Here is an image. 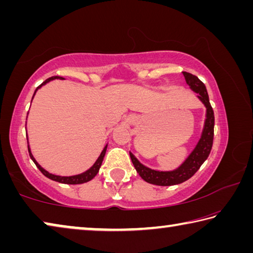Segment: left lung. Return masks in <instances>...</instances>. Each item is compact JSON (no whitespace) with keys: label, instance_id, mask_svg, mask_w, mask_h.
Listing matches in <instances>:
<instances>
[{"label":"left lung","instance_id":"1","mask_svg":"<svg viewBox=\"0 0 253 253\" xmlns=\"http://www.w3.org/2000/svg\"><path fill=\"white\" fill-rule=\"evenodd\" d=\"M183 76L185 78L186 84L190 85L192 90L198 93V98L203 102L205 108H207V118H205L204 122L203 131L193 152L188 155V157L183 162V164L179 168L174 170L163 172V170L149 169L147 166L143 165L134 156V154L129 152L131 162L134 164L137 173L139 174V176L145 182L154 184V185L170 186L187 181L188 178H191L198 172L201 165L207 161L212 149L214 136V113L211 104H210L207 88H205V84L196 76L188 74V72L185 71H183Z\"/></svg>","mask_w":253,"mask_h":253}]
</instances>
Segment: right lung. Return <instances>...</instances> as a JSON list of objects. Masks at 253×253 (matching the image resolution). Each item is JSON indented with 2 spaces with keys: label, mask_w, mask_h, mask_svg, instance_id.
Returning a JSON list of instances; mask_svg holds the SVG:
<instances>
[{
  "label": "right lung",
  "mask_w": 253,
  "mask_h": 253,
  "mask_svg": "<svg viewBox=\"0 0 253 253\" xmlns=\"http://www.w3.org/2000/svg\"><path fill=\"white\" fill-rule=\"evenodd\" d=\"M54 79H62V78H61V77L55 76V77H51V78L46 79L45 81H43V83H42V84L39 85V87H38V88L36 89V91H34V93H33V97H34V95H36V92H37L38 89L41 88L43 84H48L49 81L54 80ZM33 97H32V98H33ZM28 149H29V154H30V157H31V160L34 162V164L37 165V168L41 170V173L43 174L44 176H46V177L50 178V179H52V181L59 182V183H63V184H83V183H85V182L90 181V179H92L93 177H95L96 175H97V173L99 172V169H100V166H101V163H102V161H104V157H105V154H106L107 145L105 146V148L102 149V152H101V154L99 155V157H98V160L95 162V164H93L90 169H87V170H85V172L81 173V174L72 175V176H60V175H54V174L49 173L48 170H45L43 168H41V166L39 165V163H38V162L36 161V158L33 157L32 153H31V149H30L29 145H28Z\"/></svg>",
  "instance_id": "obj_1"
}]
</instances>
